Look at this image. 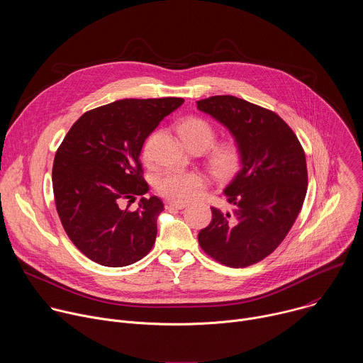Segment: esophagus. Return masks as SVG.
Wrapping results in <instances>:
<instances>
[{"label": "esophagus", "mask_w": 363, "mask_h": 363, "mask_svg": "<svg viewBox=\"0 0 363 363\" xmlns=\"http://www.w3.org/2000/svg\"><path fill=\"white\" fill-rule=\"evenodd\" d=\"M185 206H186L185 202H177V201H167V203H165L167 210H172V208L182 210V208H185Z\"/></svg>", "instance_id": "1"}]
</instances>
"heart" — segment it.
Instances as JSON below:
<instances>
[{
    "label": "heart",
    "instance_id": "heart-1",
    "mask_svg": "<svg viewBox=\"0 0 363 363\" xmlns=\"http://www.w3.org/2000/svg\"><path fill=\"white\" fill-rule=\"evenodd\" d=\"M178 133L181 139L192 149L211 146L206 150V164L211 174L218 179H228L238 172L242 164V149L234 138L216 139V128L203 118L186 116L178 123ZM153 135H150L142 147V157L145 161L150 158V146ZM157 188L164 196L177 202H189L198 198L206 188V178L196 171H178L168 169L157 181Z\"/></svg>",
    "mask_w": 363,
    "mask_h": 363
}]
</instances>
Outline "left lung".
I'll use <instances>...</instances> for the list:
<instances>
[{"label":"left lung","mask_w":363,"mask_h":363,"mask_svg":"<svg viewBox=\"0 0 363 363\" xmlns=\"http://www.w3.org/2000/svg\"><path fill=\"white\" fill-rule=\"evenodd\" d=\"M196 106L225 125L242 149V167L224 191L234 208H211L213 220L198 241L216 262L248 267L270 255L293 227L307 192L306 155L273 111L228 94Z\"/></svg>","instance_id":"1"}]
</instances>
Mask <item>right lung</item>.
<instances>
[{
  "label": "right lung",
  "instance_id": "1",
  "mask_svg": "<svg viewBox=\"0 0 363 363\" xmlns=\"http://www.w3.org/2000/svg\"><path fill=\"white\" fill-rule=\"evenodd\" d=\"M184 103L181 97L123 99L82 115L60 143L53 192L62 225L91 262L123 267L143 258L164 211L158 196H143L135 212L120 201L147 192L139 155L145 139Z\"/></svg>",
  "mask_w": 363,
  "mask_h": 363
}]
</instances>
